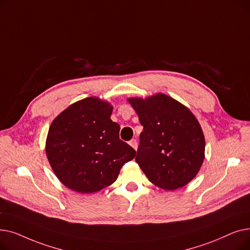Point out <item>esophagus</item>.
I'll list each match as a JSON object with an SVG mask.
<instances>
[{
  "label": "esophagus",
  "mask_w": 250,
  "mask_h": 250,
  "mask_svg": "<svg viewBox=\"0 0 250 250\" xmlns=\"http://www.w3.org/2000/svg\"><path fill=\"white\" fill-rule=\"evenodd\" d=\"M128 144H129V146H130V147H133L135 150H137V149H138V143H137V141H136L135 139L130 140V141L128 142Z\"/></svg>",
  "instance_id": "34e87169"
}]
</instances>
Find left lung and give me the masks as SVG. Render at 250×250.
Returning <instances> with one entry per match:
<instances>
[{
    "instance_id": "8db88e82",
    "label": "left lung",
    "mask_w": 250,
    "mask_h": 250,
    "mask_svg": "<svg viewBox=\"0 0 250 250\" xmlns=\"http://www.w3.org/2000/svg\"><path fill=\"white\" fill-rule=\"evenodd\" d=\"M127 101L144 126L136 157L142 171L166 190L187 186L205 159V136L194 114L163 93Z\"/></svg>"
}]
</instances>
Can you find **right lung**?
I'll return each instance as SVG.
<instances>
[{
  "mask_svg": "<svg viewBox=\"0 0 250 250\" xmlns=\"http://www.w3.org/2000/svg\"><path fill=\"white\" fill-rule=\"evenodd\" d=\"M113 106L98 97L79 100L52 121L45 153L52 171L68 188L92 193L116 180L136 151L120 139L110 120Z\"/></svg>",
  "mask_w": 250,
  "mask_h": 250,
  "instance_id": "add662e5",
  "label": "right lung"
}]
</instances>
